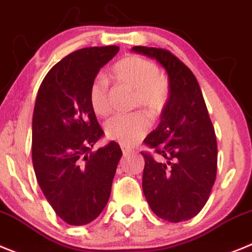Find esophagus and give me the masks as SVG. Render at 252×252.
<instances>
[{
    "label": "esophagus",
    "mask_w": 252,
    "mask_h": 252,
    "mask_svg": "<svg viewBox=\"0 0 252 252\" xmlns=\"http://www.w3.org/2000/svg\"><path fill=\"white\" fill-rule=\"evenodd\" d=\"M122 152H123L124 156H128V154L131 153V149L126 148V147H122Z\"/></svg>",
    "instance_id": "obj_1"
}]
</instances>
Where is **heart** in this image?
I'll return each mask as SVG.
<instances>
[{"mask_svg": "<svg viewBox=\"0 0 252 252\" xmlns=\"http://www.w3.org/2000/svg\"><path fill=\"white\" fill-rule=\"evenodd\" d=\"M118 85L134 90L133 106H140L151 117H158L168 103V81L160 74L159 67L148 59L130 55L115 63L110 71ZM89 103L93 112L106 117L112 112L109 85L105 79L96 78L90 85ZM105 135L124 147L134 146L149 129V122L142 113L117 115L105 123Z\"/></svg>", "mask_w": 252, "mask_h": 252, "instance_id": "1", "label": "heart"}]
</instances>
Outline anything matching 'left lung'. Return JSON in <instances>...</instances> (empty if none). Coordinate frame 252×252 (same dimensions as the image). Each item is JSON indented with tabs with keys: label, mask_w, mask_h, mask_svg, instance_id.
<instances>
[{
	"label": "left lung",
	"mask_w": 252,
	"mask_h": 252,
	"mask_svg": "<svg viewBox=\"0 0 252 252\" xmlns=\"http://www.w3.org/2000/svg\"><path fill=\"white\" fill-rule=\"evenodd\" d=\"M156 59L168 74L169 98L159 126L144 139L159 154L142 152L143 192L152 211L168 222L196 216L207 202L217 172V140L202 92L193 72L164 49L134 46Z\"/></svg>",
	"instance_id": "1"
}]
</instances>
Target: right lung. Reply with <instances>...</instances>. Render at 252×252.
Segmentation results:
<instances>
[{"instance_id":"right-lung-1","label":"right lung","mask_w":252,"mask_h":252,"mask_svg":"<svg viewBox=\"0 0 252 252\" xmlns=\"http://www.w3.org/2000/svg\"><path fill=\"white\" fill-rule=\"evenodd\" d=\"M118 51L112 45L69 54L47 72L36 96V180L55 214L72 226L87 225L101 214L123 154L115 142L92 152L104 131L90 106V85Z\"/></svg>"}]
</instances>
